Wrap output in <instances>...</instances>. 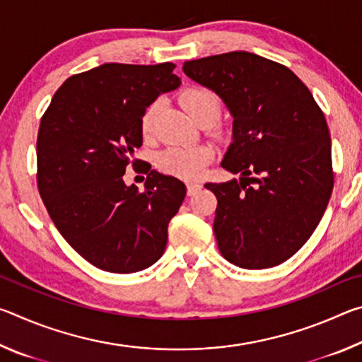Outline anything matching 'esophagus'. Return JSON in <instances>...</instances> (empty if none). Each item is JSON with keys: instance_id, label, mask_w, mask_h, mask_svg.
<instances>
[{"instance_id": "1", "label": "esophagus", "mask_w": 362, "mask_h": 362, "mask_svg": "<svg viewBox=\"0 0 362 362\" xmlns=\"http://www.w3.org/2000/svg\"><path fill=\"white\" fill-rule=\"evenodd\" d=\"M201 188H203V185H201V183H198V182H189L188 185H187V193H188L189 196H193V194L198 193Z\"/></svg>"}]
</instances>
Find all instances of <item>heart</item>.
Instances as JSON below:
<instances>
[{
	"label": "heart",
	"mask_w": 362,
	"mask_h": 362,
	"mask_svg": "<svg viewBox=\"0 0 362 362\" xmlns=\"http://www.w3.org/2000/svg\"><path fill=\"white\" fill-rule=\"evenodd\" d=\"M180 103L185 112L198 122V124H211L220 115L218 97L203 86H192L180 94ZM161 102L153 100L146 105L140 116V131L145 139H150L155 131V121ZM216 151L209 145H192V146H169L156 156V168L159 173L177 177L182 180H196L203 175L204 169L209 164Z\"/></svg>",
	"instance_id": "1"
}]
</instances>
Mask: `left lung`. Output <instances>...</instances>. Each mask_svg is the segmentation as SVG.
Returning a JSON list of instances; mask_svg holds the SVG:
<instances>
[{"label": "left lung", "instance_id": "1", "mask_svg": "<svg viewBox=\"0 0 362 362\" xmlns=\"http://www.w3.org/2000/svg\"><path fill=\"white\" fill-rule=\"evenodd\" d=\"M183 71L235 118L222 168L241 179L204 185L217 198L220 254L241 268L276 267L313 235L332 194L322 110L296 73L252 52L188 60Z\"/></svg>", "mask_w": 362, "mask_h": 362}]
</instances>
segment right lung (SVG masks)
Instances as JSON below:
<instances>
[{
  "label": "right lung",
  "instance_id": "obj_1",
  "mask_svg": "<svg viewBox=\"0 0 362 362\" xmlns=\"http://www.w3.org/2000/svg\"><path fill=\"white\" fill-rule=\"evenodd\" d=\"M175 64H103L70 76L42 115L36 140L40 196L65 241L90 265L136 273L164 254L168 225L187 188L145 163L146 189L122 175L142 145L140 116L179 88Z\"/></svg>",
  "mask_w": 362,
  "mask_h": 362
}]
</instances>
